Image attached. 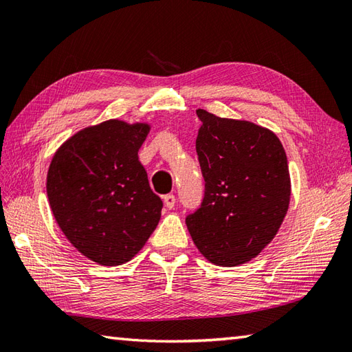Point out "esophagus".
I'll list each match as a JSON object with an SVG mask.
<instances>
[{"mask_svg": "<svg viewBox=\"0 0 352 352\" xmlns=\"http://www.w3.org/2000/svg\"><path fill=\"white\" fill-rule=\"evenodd\" d=\"M163 201H164V206H166L168 209H172L175 206V195H172V194L164 195L163 197Z\"/></svg>", "mask_w": 352, "mask_h": 352, "instance_id": "obj_1", "label": "esophagus"}]
</instances>
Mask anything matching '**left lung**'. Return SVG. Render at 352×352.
Segmentation results:
<instances>
[{
  "mask_svg": "<svg viewBox=\"0 0 352 352\" xmlns=\"http://www.w3.org/2000/svg\"><path fill=\"white\" fill-rule=\"evenodd\" d=\"M197 154L204 199L186 226L209 263L235 267L256 258L276 236L292 197L290 170L278 135L249 120L198 108Z\"/></svg>",
  "mask_w": 352,
  "mask_h": 352,
  "instance_id": "8db88e82",
  "label": "left lung"
}]
</instances>
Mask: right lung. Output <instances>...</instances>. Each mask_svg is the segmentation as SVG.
<instances>
[{
  "mask_svg": "<svg viewBox=\"0 0 352 352\" xmlns=\"http://www.w3.org/2000/svg\"><path fill=\"white\" fill-rule=\"evenodd\" d=\"M151 125L109 119L78 131L54 153L47 197L59 229L85 258L116 267L139 253L160 221L139 149Z\"/></svg>",
  "mask_w": 352,
  "mask_h": 352,
  "instance_id": "right-lung-1",
  "label": "right lung"
}]
</instances>
